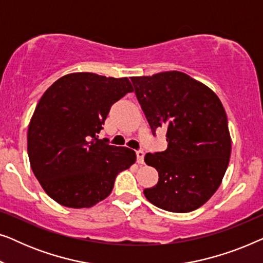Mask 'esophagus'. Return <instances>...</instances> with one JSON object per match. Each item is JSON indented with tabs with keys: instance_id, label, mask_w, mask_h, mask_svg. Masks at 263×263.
<instances>
[{
	"instance_id": "obj_1",
	"label": "esophagus",
	"mask_w": 263,
	"mask_h": 263,
	"mask_svg": "<svg viewBox=\"0 0 263 263\" xmlns=\"http://www.w3.org/2000/svg\"><path fill=\"white\" fill-rule=\"evenodd\" d=\"M143 158H145V152L142 149L136 151V160L139 164H143Z\"/></svg>"
}]
</instances>
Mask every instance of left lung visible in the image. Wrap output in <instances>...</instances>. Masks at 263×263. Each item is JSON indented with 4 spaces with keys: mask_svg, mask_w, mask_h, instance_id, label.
Masks as SVG:
<instances>
[{
    "mask_svg": "<svg viewBox=\"0 0 263 263\" xmlns=\"http://www.w3.org/2000/svg\"><path fill=\"white\" fill-rule=\"evenodd\" d=\"M153 135L166 129L167 148L147 153L158 183L146 199L161 210L186 213L211 199L224 177L231 154L228 117L217 95L181 71L132 78Z\"/></svg>",
    "mask_w": 263,
    "mask_h": 263,
    "instance_id": "1",
    "label": "left lung"
}]
</instances>
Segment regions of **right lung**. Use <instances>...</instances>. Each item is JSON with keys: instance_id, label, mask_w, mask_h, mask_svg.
<instances>
[{"instance_id": "1", "label": "right lung", "mask_w": 263, "mask_h": 263, "mask_svg": "<svg viewBox=\"0 0 263 263\" xmlns=\"http://www.w3.org/2000/svg\"><path fill=\"white\" fill-rule=\"evenodd\" d=\"M134 91L127 78L64 75L46 89L28 125L32 171L45 193L66 207H91L110 195L136 154L98 139L111 106Z\"/></svg>"}]
</instances>
